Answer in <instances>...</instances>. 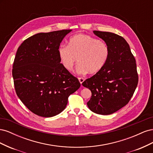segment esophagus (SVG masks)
<instances>
[{"instance_id":"34e87169","label":"esophagus","mask_w":153,"mask_h":153,"mask_svg":"<svg viewBox=\"0 0 153 153\" xmlns=\"http://www.w3.org/2000/svg\"><path fill=\"white\" fill-rule=\"evenodd\" d=\"M78 80H79L80 83V84H82V83H83V82H84V81L85 80V79H84V78H82V77H79V78H78Z\"/></svg>"}]
</instances>
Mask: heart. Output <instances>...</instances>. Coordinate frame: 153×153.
Wrapping results in <instances>:
<instances>
[{
    "mask_svg": "<svg viewBox=\"0 0 153 153\" xmlns=\"http://www.w3.org/2000/svg\"><path fill=\"white\" fill-rule=\"evenodd\" d=\"M109 49L103 41L84 34L72 36L68 46L62 45L58 48V55L62 67L71 71L77 63L79 74H95L102 69L107 61Z\"/></svg>",
    "mask_w": 153,
    "mask_h": 153,
    "instance_id": "obj_1",
    "label": "heart"
}]
</instances>
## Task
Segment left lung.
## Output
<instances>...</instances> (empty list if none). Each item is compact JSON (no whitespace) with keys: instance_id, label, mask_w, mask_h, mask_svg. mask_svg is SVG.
Segmentation results:
<instances>
[{"instance_id":"8db88e82","label":"left lung","mask_w":153,"mask_h":153,"mask_svg":"<svg viewBox=\"0 0 153 153\" xmlns=\"http://www.w3.org/2000/svg\"><path fill=\"white\" fill-rule=\"evenodd\" d=\"M107 45L109 54L103 68L82 83L92 92L87 102L96 114L109 115L123 108L131 98L138 81L135 59L122 36L109 32L94 30Z\"/></svg>"}]
</instances>
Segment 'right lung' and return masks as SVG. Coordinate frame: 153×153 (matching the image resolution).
<instances>
[{"label": "right lung", "instance_id": "add662e5", "mask_svg": "<svg viewBox=\"0 0 153 153\" xmlns=\"http://www.w3.org/2000/svg\"><path fill=\"white\" fill-rule=\"evenodd\" d=\"M71 31L41 32L18 48L12 71L16 94L39 116L50 117L62 112L69 95L80 87L77 78L62 67L58 55L60 44Z\"/></svg>", "mask_w": 153, "mask_h": 153}]
</instances>
